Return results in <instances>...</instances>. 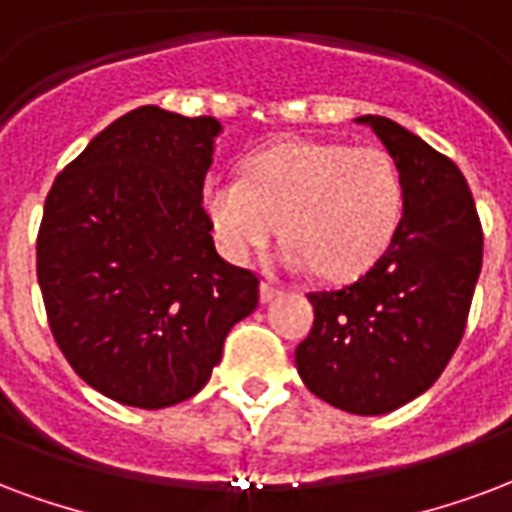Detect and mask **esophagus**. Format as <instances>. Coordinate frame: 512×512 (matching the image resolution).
Returning <instances> with one entry per match:
<instances>
[{"label": "esophagus", "instance_id": "obj_1", "mask_svg": "<svg viewBox=\"0 0 512 512\" xmlns=\"http://www.w3.org/2000/svg\"><path fill=\"white\" fill-rule=\"evenodd\" d=\"M276 295H279V287L276 285H271V282H263V285H260V301H263V304L274 301Z\"/></svg>", "mask_w": 512, "mask_h": 512}]
</instances>
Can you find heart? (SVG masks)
Instances as JSON below:
<instances>
[{
	"mask_svg": "<svg viewBox=\"0 0 512 512\" xmlns=\"http://www.w3.org/2000/svg\"><path fill=\"white\" fill-rule=\"evenodd\" d=\"M404 187L396 162L377 146L285 140L249 154L244 181L208 176L200 187L219 249L249 263L285 230V263L352 279L377 263L401 219Z\"/></svg>",
	"mask_w": 512,
	"mask_h": 512,
	"instance_id": "obj_1",
	"label": "heart"
}]
</instances>
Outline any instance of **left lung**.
Returning a JSON list of instances; mask_svg holds the SVG:
<instances>
[{"mask_svg":"<svg viewBox=\"0 0 512 512\" xmlns=\"http://www.w3.org/2000/svg\"><path fill=\"white\" fill-rule=\"evenodd\" d=\"M396 162L404 214L361 279L309 293L314 325L295 350L309 391L352 415L418 399L453 358L483 266V227L456 162L385 116H358Z\"/></svg>","mask_w":512,"mask_h":512,"instance_id":"1","label":"left lung"}]
</instances>
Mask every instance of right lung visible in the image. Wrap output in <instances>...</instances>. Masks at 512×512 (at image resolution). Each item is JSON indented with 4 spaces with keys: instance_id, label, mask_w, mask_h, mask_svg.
Returning <instances> with one entry per match:
<instances>
[{
    "instance_id": "right-lung-1",
    "label": "right lung",
    "mask_w": 512,
    "mask_h": 512,
    "mask_svg": "<svg viewBox=\"0 0 512 512\" xmlns=\"http://www.w3.org/2000/svg\"><path fill=\"white\" fill-rule=\"evenodd\" d=\"M219 132L214 116L135 108L45 198L37 282L54 339L86 385L127 407L192 399L257 309V276L217 255L200 208Z\"/></svg>"
}]
</instances>
